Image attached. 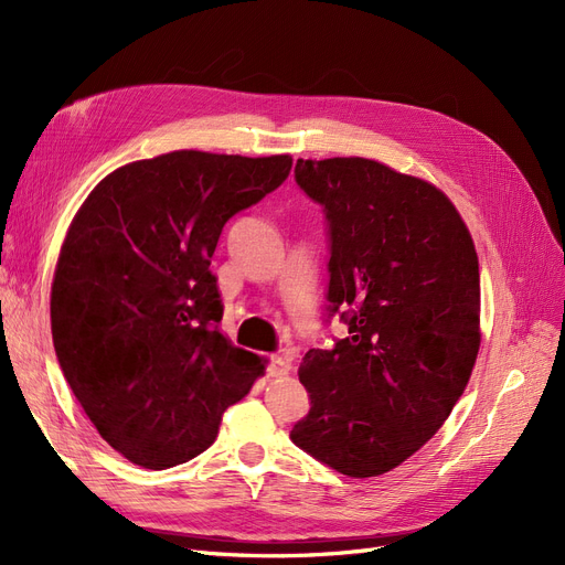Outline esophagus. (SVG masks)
<instances>
[{"instance_id": "34e87169", "label": "esophagus", "mask_w": 565, "mask_h": 565, "mask_svg": "<svg viewBox=\"0 0 565 565\" xmlns=\"http://www.w3.org/2000/svg\"><path fill=\"white\" fill-rule=\"evenodd\" d=\"M290 372V363L284 356H269L267 359V374L269 377H281V374Z\"/></svg>"}]
</instances>
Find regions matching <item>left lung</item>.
Returning <instances> with one entry per match:
<instances>
[{
	"mask_svg": "<svg viewBox=\"0 0 565 565\" xmlns=\"http://www.w3.org/2000/svg\"><path fill=\"white\" fill-rule=\"evenodd\" d=\"M328 230V319L349 338L309 349V412L290 440L349 477L419 451L461 398L479 351V263L449 198L367 158L298 160Z\"/></svg>",
	"mask_w": 565,
	"mask_h": 565,
	"instance_id": "obj_1",
	"label": "left lung"
}]
</instances>
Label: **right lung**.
Masks as SVG:
<instances>
[{
    "instance_id": "1",
    "label": "right lung",
    "mask_w": 565,
    "mask_h": 565,
    "mask_svg": "<svg viewBox=\"0 0 565 565\" xmlns=\"http://www.w3.org/2000/svg\"><path fill=\"white\" fill-rule=\"evenodd\" d=\"M290 164L174 151L118 167L81 204L51 288L53 347L83 412L128 461H191L263 374L260 356L221 335L209 265L223 225Z\"/></svg>"
}]
</instances>
